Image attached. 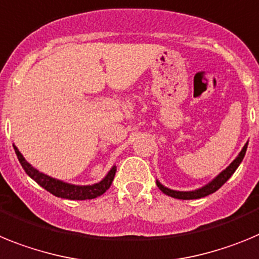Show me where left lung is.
<instances>
[{
  "instance_id": "left-lung-1",
  "label": "left lung",
  "mask_w": 259,
  "mask_h": 259,
  "mask_svg": "<svg viewBox=\"0 0 259 259\" xmlns=\"http://www.w3.org/2000/svg\"><path fill=\"white\" fill-rule=\"evenodd\" d=\"M246 148H248V143H245V146L242 147L241 152L238 154V156L236 157L232 163L229 164L228 167H227L223 172H220L219 175H218L212 181H211V183L207 184V185L202 186V188L197 189V190H192V192H177V190H172V189L165 188V186L161 185L159 181H156L157 188L160 189L164 194L169 195V197L172 198H177V199H198V198H202V197H206V195L208 194H212V193L217 192L218 189L222 188V186L228 181L229 177L232 176L233 173H235V170L237 169V167L240 165L242 159H244Z\"/></svg>"
}]
</instances>
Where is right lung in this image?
<instances>
[{"label":"right lung","instance_id":"1","mask_svg":"<svg viewBox=\"0 0 259 259\" xmlns=\"http://www.w3.org/2000/svg\"><path fill=\"white\" fill-rule=\"evenodd\" d=\"M14 146V145H13ZM15 154L18 156V160L21 163V165L23 167L24 172L33 180L36 183L39 184L41 188H44L47 192L52 193L56 197L65 198V199H75V201H83V199H94V198L99 197V195L104 194L107 192L109 186L112 185V181L114 179V175H116V165L112 167V169L108 172L107 176L98 184H94V185H71V184L64 183V181H60V180H56L53 177L48 176V175H44V173L39 172L37 169L31 165L28 161L23 157V155L19 152L17 147L14 146Z\"/></svg>","mask_w":259,"mask_h":259}]
</instances>
